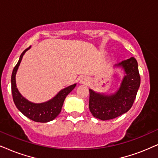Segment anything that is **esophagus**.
<instances>
[{
	"instance_id": "1",
	"label": "esophagus",
	"mask_w": 158,
	"mask_h": 158,
	"mask_svg": "<svg viewBox=\"0 0 158 158\" xmlns=\"http://www.w3.org/2000/svg\"><path fill=\"white\" fill-rule=\"evenodd\" d=\"M80 83L85 84V85H88L89 83V80L88 78L85 77V76H83V77H81L80 79Z\"/></svg>"
}]
</instances>
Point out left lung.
<instances>
[{
  "mask_svg": "<svg viewBox=\"0 0 158 158\" xmlns=\"http://www.w3.org/2000/svg\"><path fill=\"white\" fill-rule=\"evenodd\" d=\"M114 68L121 69L124 77L119 89L114 93H97L89 91V111L94 117L108 120L119 117L129 111L136 96L141 83L138 63L134 57L124 60Z\"/></svg>",
  "mask_w": 158,
  "mask_h": 158,
  "instance_id": "obj_1",
  "label": "left lung"
}]
</instances>
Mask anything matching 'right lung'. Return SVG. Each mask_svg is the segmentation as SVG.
<instances>
[{
    "label": "right lung",
    "mask_w": 158,
    "mask_h": 158,
    "mask_svg": "<svg viewBox=\"0 0 158 158\" xmlns=\"http://www.w3.org/2000/svg\"><path fill=\"white\" fill-rule=\"evenodd\" d=\"M31 47H30L23 51L19 57L17 64L14 68L11 80L13 100L18 110L27 118L31 119L33 121L39 122V123H48L55 119V117H57V115L60 113L65 98L74 89L77 84H73L61 89L55 96L46 102L35 103L31 102L28 100L26 99L18 90L17 84H16V74H17L18 68L20 65L23 55Z\"/></svg>",
    "instance_id": "add662e5"
}]
</instances>
